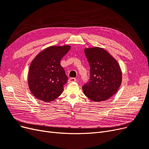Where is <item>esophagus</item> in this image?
I'll return each instance as SVG.
<instances>
[{"instance_id": "1", "label": "esophagus", "mask_w": 149, "mask_h": 149, "mask_svg": "<svg viewBox=\"0 0 149 149\" xmlns=\"http://www.w3.org/2000/svg\"><path fill=\"white\" fill-rule=\"evenodd\" d=\"M76 81V79L74 78H70L68 79V83H72V82H75Z\"/></svg>"}]
</instances>
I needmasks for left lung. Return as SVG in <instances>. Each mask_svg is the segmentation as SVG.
Returning <instances> with one entry per match:
<instances>
[{
	"label": "left lung",
	"mask_w": 149,
	"mask_h": 149,
	"mask_svg": "<svg viewBox=\"0 0 149 149\" xmlns=\"http://www.w3.org/2000/svg\"><path fill=\"white\" fill-rule=\"evenodd\" d=\"M84 53L90 66V77L83 86V91L93 101H106L116 93L121 84L120 66L102 48H85Z\"/></svg>",
	"instance_id": "8db88e82"
}]
</instances>
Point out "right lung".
Wrapping results in <instances>:
<instances>
[{
  "mask_svg": "<svg viewBox=\"0 0 149 149\" xmlns=\"http://www.w3.org/2000/svg\"><path fill=\"white\" fill-rule=\"evenodd\" d=\"M70 48L69 45L49 47L31 61L28 84L31 93L38 100L48 102L61 95L68 77L60 61Z\"/></svg>",
  "mask_w": 149,
  "mask_h": 149,
  "instance_id": "add662e5",
  "label": "right lung"
}]
</instances>
